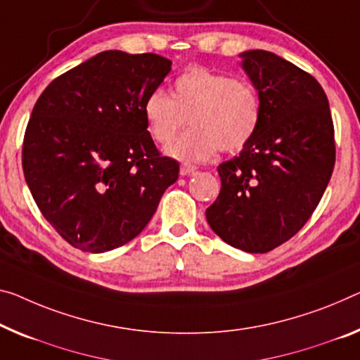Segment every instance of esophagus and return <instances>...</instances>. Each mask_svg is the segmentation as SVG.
Returning <instances> with one entry per match:
<instances>
[{"instance_id": "esophagus-1", "label": "esophagus", "mask_w": 360, "mask_h": 360, "mask_svg": "<svg viewBox=\"0 0 360 360\" xmlns=\"http://www.w3.org/2000/svg\"><path fill=\"white\" fill-rule=\"evenodd\" d=\"M195 170H196V165H191V164H181L180 165V175H184V176L193 174Z\"/></svg>"}]
</instances>
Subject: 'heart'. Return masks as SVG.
<instances>
[{"label": "heart", "instance_id": "heart-1", "mask_svg": "<svg viewBox=\"0 0 360 360\" xmlns=\"http://www.w3.org/2000/svg\"><path fill=\"white\" fill-rule=\"evenodd\" d=\"M261 112V98L250 82L206 68L176 77L170 96L156 90L143 103L149 134L161 145L172 140L188 117L191 129L165 148L167 156L184 162H202L217 149H241L256 134Z\"/></svg>", "mask_w": 360, "mask_h": 360}]
</instances>
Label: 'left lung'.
<instances>
[{"mask_svg":"<svg viewBox=\"0 0 360 360\" xmlns=\"http://www.w3.org/2000/svg\"><path fill=\"white\" fill-rule=\"evenodd\" d=\"M261 98V122L240 156L217 167L222 188L206 209L226 245L269 252L307 222L335 167L328 99L311 74L264 49L240 54Z\"/></svg>","mask_w":360,"mask_h":360,"instance_id":"obj_1","label":"left lung"}]
</instances>
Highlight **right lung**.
Listing matches in <instances>:
<instances>
[{"instance_id": "1", "label": "right lung", "mask_w": 360, "mask_h": 360, "mask_svg": "<svg viewBox=\"0 0 360 360\" xmlns=\"http://www.w3.org/2000/svg\"><path fill=\"white\" fill-rule=\"evenodd\" d=\"M170 65L153 53L110 49L37 99L22 169L43 217L77 250L106 252L134 240L179 179V162L161 156L143 114Z\"/></svg>"}]
</instances>
